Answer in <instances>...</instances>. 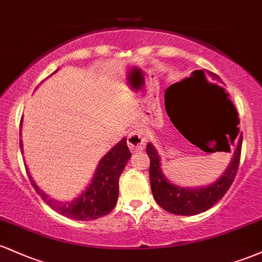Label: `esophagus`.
<instances>
[{"mask_svg": "<svg viewBox=\"0 0 262 262\" xmlns=\"http://www.w3.org/2000/svg\"><path fill=\"white\" fill-rule=\"evenodd\" d=\"M145 135H144L143 132L139 130V129L132 130L128 135V146L132 152H138L145 148Z\"/></svg>", "mask_w": 262, "mask_h": 262, "instance_id": "obj_1", "label": "esophagus"}]
</instances>
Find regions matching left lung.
Returning a JSON list of instances; mask_svg holds the SVG:
<instances>
[{"label":"left lung","instance_id":"8db88e82","mask_svg":"<svg viewBox=\"0 0 262 262\" xmlns=\"http://www.w3.org/2000/svg\"><path fill=\"white\" fill-rule=\"evenodd\" d=\"M200 73L202 74V80L204 82H207L206 75H204L203 71L200 70ZM207 74L217 82H222L221 79L215 74L209 73V71H207ZM218 89L219 86H217V90ZM219 91L223 93V97L225 98V92H223L222 87L219 89ZM237 124H239V121L236 118L233 130L227 133L229 134V137L224 135V151L229 152L230 148H234L230 164L228 165L224 172L219 176V179L215 180L214 182L209 183V185L202 186V187H182V186L170 182L161 170V158L159 155L158 150L151 143H148L146 154L150 159L149 176L150 183H151V192L156 203L161 208L177 215H194L212 208L219 200H222V197L227 193L234 179H235L237 167H239L243 134L239 133V128L236 127Z\"/></svg>","mask_w":262,"mask_h":262}]
</instances>
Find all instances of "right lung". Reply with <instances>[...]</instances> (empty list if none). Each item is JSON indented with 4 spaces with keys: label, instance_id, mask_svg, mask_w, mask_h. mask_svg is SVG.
<instances>
[{
    "label": "right lung",
    "instance_id": "add662e5",
    "mask_svg": "<svg viewBox=\"0 0 262 262\" xmlns=\"http://www.w3.org/2000/svg\"><path fill=\"white\" fill-rule=\"evenodd\" d=\"M19 144L23 152L22 139L19 140ZM130 156L132 154L128 149L127 139L123 138L101 159L92 180L85 189L79 196L66 202L52 198L49 194L41 191L29 173L28 167H27V172L31 179L32 186L38 192L39 196L55 212L64 217L76 219V221H93V219L107 215L116 207L119 193V176L124 170Z\"/></svg>",
    "mask_w": 262,
    "mask_h": 262
}]
</instances>
